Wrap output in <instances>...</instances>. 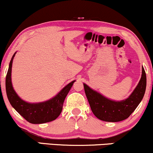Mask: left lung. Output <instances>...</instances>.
Returning a JSON list of instances; mask_svg holds the SVG:
<instances>
[{"label":"left lung","instance_id":"8db88e82","mask_svg":"<svg viewBox=\"0 0 153 153\" xmlns=\"http://www.w3.org/2000/svg\"><path fill=\"white\" fill-rule=\"evenodd\" d=\"M84 91L90 107L99 119L107 122H118L128 118L135 110L144 97L146 88V74L142 67V76L138 84L127 99L114 101L90 88L84 84Z\"/></svg>","mask_w":153,"mask_h":153}]
</instances>
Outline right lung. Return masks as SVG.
<instances>
[{"label":"right lung","instance_id":"1","mask_svg":"<svg viewBox=\"0 0 153 153\" xmlns=\"http://www.w3.org/2000/svg\"><path fill=\"white\" fill-rule=\"evenodd\" d=\"M15 55L16 53L13 54L10 60L6 78H5L7 97L11 105L25 119L30 123H45L55 120L61 114L65 98L75 81H73L67 84L55 97L48 101L39 103H29L25 102L17 95L16 91L13 89L11 83V69H12V63Z\"/></svg>","mask_w":153,"mask_h":153}]
</instances>
